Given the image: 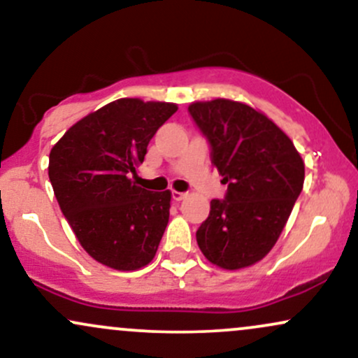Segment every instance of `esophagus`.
I'll return each mask as SVG.
<instances>
[{"label": "esophagus", "mask_w": 358, "mask_h": 358, "mask_svg": "<svg viewBox=\"0 0 358 358\" xmlns=\"http://www.w3.org/2000/svg\"><path fill=\"white\" fill-rule=\"evenodd\" d=\"M185 196H187V193H182V192H176V190H173L171 192V199L175 200V202H182V200L185 199Z\"/></svg>", "instance_id": "esophagus-1"}]
</instances>
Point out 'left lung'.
<instances>
[{
    "label": "left lung",
    "instance_id": "obj_1",
    "mask_svg": "<svg viewBox=\"0 0 358 358\" xmlns=\"http://www.w3.org/2000/svg\"><path fill=\"white\" fill-rule=\"evenodd\" d=\"M188 110L227 185L225 200H212L196 231L199 248L222 269L248 268L281 236L303 190L305 163L285 131L244 102L199 101Z\"/></svg>",
    "mask_w": 358,
    "mask_h": 358
}]
</instances>
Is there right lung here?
Returning a JSON list of instances; mask_svg holds the SVG:
<instances>
[{
	"instance_id": "add662e5",
	"label": "right lung",
	"mask_w": 358,
	"mask_h": 358,
	"mask_svg": "<svg viewBox=\"0 0 358 358\" xmlns=\"http://www.w3.org/2000/svg\"><path fill=\"white\" fill-rule=\"evenodd\" d=\"M173 102L117 99L77 121L50 151L48 176L60 210L90 257L116 271L153 261L170 219L171 192L138 187L151 138Z\"/></svg>"
}]
</instances>
